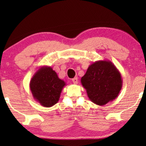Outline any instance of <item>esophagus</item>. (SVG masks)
<instances>
[{
  "mask_svg": "<svg viewBox=\"0 0 146 146\" xmlns=\"http://www.w3.org/2000/svg\"><path fill=\"white\" fill-rule=\"evenodd\" d=\"M72 81H73V84H76L78 83V78H76V77H75V78L72 79Z\"/></svg>",
  "mask_w": 146,
  "mask_h": 146,
  "instance_id": "esophagus-1",
  "label": "esophagus"
}]
</instances>
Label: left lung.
<instances>
[{
	"instance_id": "1",
	"label": "left lung",
	"mask_w": 146,
	"mask_h": 146,
	"mask_svg": "<svg viewBox=\"0 0 146 146\" xmlns=\"http://www.w3.org/2000/svg\"><path fill=\"white\" fill-rule=\"evenodd\" d=\"M81 83L91 102L104 106L118 96L122 87L121 74L110 60H98L89 66Z\"/></svg>"
}]
</instances>
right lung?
<instances>
[{
    "label": "right lung",
    "instance_id": "1",
    "mask_svg": "<svg viewBox=\"0 0 146 146\" xmlns=\"http://www.w3.org/2000/svg\"><path fill=\"white\" fill-rule=\"evenodd\" d=\"M66 82L58 78L50 66H42L34 74L29 82L33 98L46 108L58 102Z\"/></svg>",
    "mask_w": 146,
    "mask_h": 146
}]
</instances>
